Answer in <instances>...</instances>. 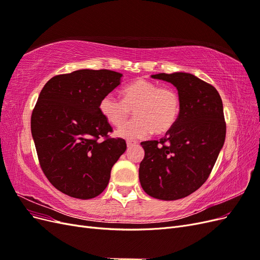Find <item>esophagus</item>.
I'll return each mask as SVG.
<instances>
[{"label":"esophagus","instance_id":"1","mask_svg":"<svg viewBox=\"0 0 260 260\" xmlns=\"http://www.w3.org/2000/svg\"><path fill=\"white\" fill-rule=\"evenodd\" d=\"M137 143H138V142H137V141H132V140H128V141H127V146H128V147H132L133 145H137Z\"/></svg>","mask_w":260,"mask_h":260}]
</instances>
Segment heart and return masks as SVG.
Segmentation results:
<instances>
[{"label": "heart", "instance_id": "1", "mask_svg": "<svg viewBox=\"0 0 260 260\" xmlns=\"http://www.w3.org/2000/svg\"><path fill=\"white\" fill-rule=\"evenodd\" d=\"M122 99L107 94L100 102V112L109 123L120 127L135 111L136 119L117 131L124 139H140L152 131L164 135L175 127L181 113L180 95L175 89L145 79L125 86Z\"/></svg>", "mask_w": 260, "mask_h": 260}]
</instances>
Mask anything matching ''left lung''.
Here are the masks:
<instances>
[{"instance_id": "obj_1", "label": "left lung", "mask_w": 260, "mask_h": 260, "mask_svg": "<svg viewBox=\"0 0 260 260\" xmlns=\"http://www.w3.org/2000/svg\"><path fill=\"white\" fill-rule=\"evenodd\" d=\"M152 77L176 86L181 113L175 127L159 141L141 142L145 155L139 179L152 198L176 201L200 188L214 168L225 139L223 105L214 86L191 74Z\"/></svg>"}]
</instances>
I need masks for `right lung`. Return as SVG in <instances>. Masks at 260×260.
Instances as JSON below:
<instances>
[{"label": "right lung", "mask_w": 260, "mask_h": 260, "mask_svg": "<svg viewBox=\"0 0 260 260\" xmlns=\"http://www.w3.org/2000/svg\"><path fill=\"white\" fill-rule=\"evenodd\" d=\"M121 74L81 69L45 83L31 115V133L45 177L58 191L89 200L105 190L127 144L111 138L100 112L102 98L120 84Z\"/></svg>", "instance_id": "add662e5"}]
</instances>
